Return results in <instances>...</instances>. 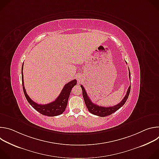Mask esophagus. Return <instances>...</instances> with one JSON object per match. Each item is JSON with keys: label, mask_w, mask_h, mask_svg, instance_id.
Returning <instances> with one entry per match:
<instances>
[{"label": "esophagus", "mask_w": 159, "mask_h": 159, "mask_svg": "<svg viewBox=\"0 0 159 159\" xmlns=\"http://www.w3.org/2000/svg\"><path fill=\"white\" fill-rule=\"evenodd\" d=\"M82 80H83V77H82V75H80L79 76L77 77V81H78L79 82H82Z\"/></svg>", "instance_id": "34e87169"}]
</instances>
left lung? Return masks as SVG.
Returning <instances> with one entry per match:
<instances>
[{"label":"left lung","instance_id":"left-lung-1","mask_svg":"<svg viewBox=\"0 0 159 159\" xmlns=\"http://www.w3.org/2000/svg\"><path fill=\"white\" fill-rule=\"evenodd\" d=\"M129 78L130 82H131V76H130L129 69ZM80 87L82 90V95H83L84 100L85 104L89 111L94 115L101 116V117H104V116H109V115L112 114V113H114L115 111L118 110L120 107H121L125 104L126 100L128 99V98L129 93H130L131 84H130L129 87H128L126 96L123 99V100L117 105H115L114 106H109V107H102V106H99L97 104H94L91 101V100L90 99L89 97L87 96V94L85 91L84 87H83V85H81Z\"/></svg>","mask_w":159,"mask_h":159}]
</instances>
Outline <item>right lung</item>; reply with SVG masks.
<instances>
[{"mask_svg":"<svg viewBox=\"0 0 159 159\" xmlns=\"http://www.w3.org/2000/svg\"><path fill=\"white\" fill-rule=\"evenodd\" d=\"M22 70H23V63H22L21 70L22 88H23V91L25 97L28 102L30 104V105L43 115H45L47 116H55L62 114L65 111L66 107L67 106L68 100H69L71 90L74 86L77 84V80L74 79L65 84L61 90V93L60 94L58 97L55 100V101H53L47 104H39L34 102L26 93L24 85L23 72H22Z\"/></svg>","mask_w":159,"mask_h":159,"instance_id":"add662e5","label":"right lung"}]
</instances>
